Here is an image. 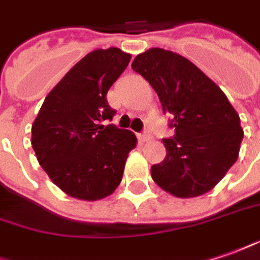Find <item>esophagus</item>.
<instances>
[{"instance_id": "1", "label": "esophagus", "mask_w": 260, "mask_h": 260, "mask_svg": "<svg viewBox=\"0 0 260 260\" xmlns=\"http://www.w3.org/2000/svg\"><path fill=\"white\" fill-rule=\"evenodd\" d=\"M138 139L141 141V142H148V141H151L152 138L149 134H141V135H138Z\"/></svg>"}]
</instances>
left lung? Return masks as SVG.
<instances>
[{
  "label": "left lung",
  "mask_w": 260,
  "mask_h": 260,
  "mask_svg": "<svg viewBox=\"0 0 260 260\" xmlns=\"http://www.w3.org/2000/svg\"><path fill=\"white\" fill-rule=\"evenodd\" d=\"M132 70L159 96L164 112L174 116L172 139H164L167 156L151 167L162 189L195 198L213 189L234 165L241 149V118L226 95L185 56L151 48L135 56Z\"/></svg>",
  "instance_id": "1"
}]
</instances>
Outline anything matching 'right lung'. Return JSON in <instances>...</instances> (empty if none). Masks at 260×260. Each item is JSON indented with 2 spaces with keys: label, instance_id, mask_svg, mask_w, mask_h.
I'll list each match as a JSON object with an SVG mask.
<instances>
[{
  "label": "right lung",
  "instance_id": "obj_1",
  "mask_svg": "<svg viewBox=\"0 0 260 260\" xmlns=\"http://www.w3.org/2000/svg\"><path fill=\"white\" fill-rule=\"evenodd\" d=\"M129 61L131 54L115 47L93 49L51 89L34 121L37 159L68 197L100 201L122 181L137 137L101 122L115 115L107 92Z\"/></svg>",
  "mask_w": 260,
  "mask_h": 260
}]
</instances>
